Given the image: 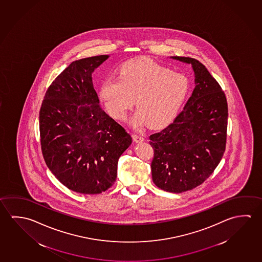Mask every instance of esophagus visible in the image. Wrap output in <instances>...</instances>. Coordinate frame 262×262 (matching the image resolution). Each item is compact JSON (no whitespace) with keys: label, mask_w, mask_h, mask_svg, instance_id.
I'll return each mask as SVG.
<instances>
[{"label":"esophagus","mask_w":262,"mask_h":262,"mask_svg":"<svg viewBox=\"0 0 262 262\" xmlns=\"http://www.w3.org/2000/svg\"><path fill=\"white\" fill-rule=\"evenodd\" d=\"M133 141L135 142H143V138L141 135H139V134H133Z\"/></svg>","instance_id":"obj_1"}]
</instances>
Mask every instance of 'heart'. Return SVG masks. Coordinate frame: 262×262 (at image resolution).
I'll return each mask as SVG.
<instances>
[{
	"mask_svg": "<svg viewBox=\"0 0 262 262\" xmlns=\"http://www.w3.org/2000/svg\"><path fill=\"white\" fill-rule=\"evenodd\" d=\"M189 90L186 76L142 58L122 64L118 77L101 84L99 96L107 112L119 120L126 118L134 99L138 107L133 118L134 126L142 127L147 122L156 128L174 119Z\"/></svg>",
	"mask_w": 262,
	"mask_h": 262,
	"instance_id": "heart-1",
	"label": "heart"
}]
</instances>
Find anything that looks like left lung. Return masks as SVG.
Returning <instances> with one entry per match:
<instances>
[{"label":"left lung","instance_id":"left-lung-1","mask_svg":"<svg viewBox=\"0 0 262 262\" xmlns=\"http://www.w3.org/2000/svg\"><path fill=\"white\" fill-rule=\"evenodd\" d=\"M172 58L192 64L195 86L172 123L150 135L155 150L150 167L159 188L183 193L203 184L220 163L228 110L223 90L204 64L191 57Z\"/></svg>","mask_w":262,"mask_h":262}]
</instances>
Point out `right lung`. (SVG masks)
<instances>
[{"mask_svg": "<svg viewBox=\"0 0 262 262\" xmlns=\"http://www.w3.org/2000/svg\"><path fill=\"white\" fill-rule=\"evenodd\" d=\"M107 58L72 62L52 82L39 112L45 162L61 184L77 193L110 188L119 158L132 144L129 133L100 107L93 86L92 73Z\"/></svg>", "mask_w": 262, "mask_h": 262, "instance_id": "add662e5", "label": "right lung"}]
</instances>
